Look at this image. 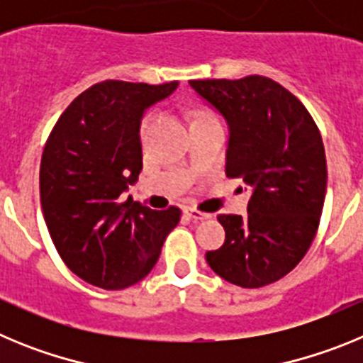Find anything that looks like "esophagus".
I'll return each instance as SVG.
<instances>
[{"label": "esophagus", "instance_id": "34e87169", "mask_svg": "<svg viewBox=\"0 0 363 363\" xmlns=\"http://www.w3.org/2000/svg\"><path fill=\"white\" fill-rule=\"evenodd\" d=\"M185 214H187V216L191 218L192 221L209 220V218H211V214H207V213H201V211H198V209H192V207H187V209H185Z\"/></svg>", "mask_w": 363, "mask_h": 363}]
</instances>
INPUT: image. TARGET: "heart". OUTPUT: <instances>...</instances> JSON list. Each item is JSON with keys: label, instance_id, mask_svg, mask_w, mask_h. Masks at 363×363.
<instances>
[{"label": "heart", "instance_id": "heart-1", "mask_svg": "<svg viewBox=\"0 0 363 363\" xmlns=\"http://www.w3.org/2000/svg\"><path fill=\"white\" fill-rule=\"evenodd\" d=\"M205 116H211V114H209V112H200L196 118H205ZM152 120H154L152 112H150V114H147V116L143 118L142 123H140V136H145L147 129H149V125L152 123Z\"/></svg>", "mask_w": 363, "mask_h": 363}]
</instances>
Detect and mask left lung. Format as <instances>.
<instances>
[{
  "instance_id": "left-lung-1",
  "label": "left lung",
  "mask_w": 363,
  "mask_h": 363,
  "mask_svg": "<svg viewBox=\"0 0 363 363\" xmlns=\"http://www.w3.org/2000/svg\"><path fill=\"white\" fill-rule=\"evenodd\" d=\"M229 125L225 174L252 191L247 216L220 214L225 242L205 255L243 289L284 278L309 251L327 189L320 130L300 99L265 76L191 79Z\"/></svg>"
}]
</instances>
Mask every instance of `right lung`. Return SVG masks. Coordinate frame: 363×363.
Masks as SVG:
<instances>
[{
    "label": "right lung",
    "instance_id": "add662e5",
    "mask_svg": "<svg viewBox=\"0 0 363 363\" xmlns=\"http://www.w3.org/2000/svg\"><path fill=\"white\" fill-rule=\"evenodd\" d=\"M178 82L107 79L74 99L54 125L40 167L45 223L67 267L101 289L130 287L152 271L182 211L121 201L142 171L143 112Z\"/></svg>",
    "mask_w": 363,
    "mask_h": 363
}]
</instances>
